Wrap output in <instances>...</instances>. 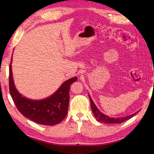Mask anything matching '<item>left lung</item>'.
<instances>
[{"mask_svg":"<svg viewBox=\"0 0 154 154\" xmlns=\"http://www.w3.org/2000/svg\"><path fill=\"white\" fill-rule=\"evenodd\" d=\"M89 99H90V102H91V110H92L94 114V116H95L98 122H100L103 123H106V124H117V123H122L124 121H126L127 120L130 119V118H132L134 116L135 114L138 112L140 110H138V112H136L135 113H134L131 115H128L126 116L125 117H119V118H112L110 117L109 116H106L105 114H104L103 112H101L98 109V108L95 105V104L94 103L93 100L91 99V96L89 94Z\"/></svg>","mask_w":154,"mask_h":154,"instance_id":"left-lung-1","label":"left lung"}]
</instances>
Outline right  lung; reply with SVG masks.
I'll list each match as a JSON object with an SVG mask.
<instances>
[{
    "instance_id": "1",
    "label": "right lung",
    "mask_w": 154,
    "mask_h": 154,
    "mask_svg": "<svg viewBox=\"0 0 154 154\" xmlns=\"http://www.w3.org/2000/svg\"><path fill=\"white\" fill-rule=\"evenodd\" d=\"M12 60L9 67V89L13 101L23 116L39 124L54 126L61 122L67 116L70 87L77 77L65 81L60 87L48 98L32 100L22 95L16 89L12 72Z\"/></svg>"
}]
</instances>
